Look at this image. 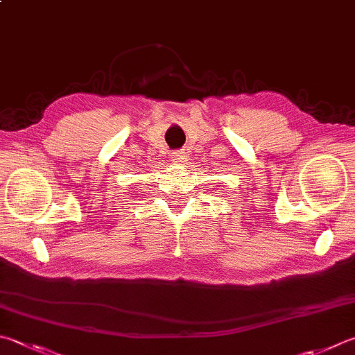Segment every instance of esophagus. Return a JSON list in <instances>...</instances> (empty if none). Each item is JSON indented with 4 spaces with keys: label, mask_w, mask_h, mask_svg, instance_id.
I'll return each mask as SVG.
<instances>
[{
    "label": "esophagus",
    "mask_w": 355,
    "mask_h": 355,
    "mask_svg": "<svg viewBox=\"0 0 355 355\" xmlns=\"http://www.w3.org/2000/svg\"><path fill=\"white\" fill-rule=\"evenodd\" d=\"M171 160H173V162H175V164H185V162H187L185 151H175V153H173Z\"/></svg>",
    "instance_id": "1"
}]
</instances>
